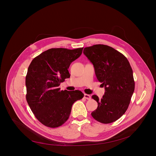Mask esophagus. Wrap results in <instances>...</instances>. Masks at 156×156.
<instances>
[{"mask_svg": "<svg viewBox=\"0 0 156 156\" xmlns=\"http://www.w3.org/2000/svg\"><path fill=\"white\" fill-rule=\"evenodd\" d=\"M84 98L87 100H90L91 99V96L88 94H84Z\"/></svg>", "mask_w": 156, "mask_h": 156, "instance_id": "1", "label": "esophagus"}]
</instances>
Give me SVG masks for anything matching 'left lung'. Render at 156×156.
Instances as JSON below:
<instances>
[{"label": "left lung", "instance_id": "1", "mask_svg": "<svg viewBox=\"0 0 156 156\" xmlns=\"http://www.w3.org/2000/svg\"><path fill=\"white\" fill-rule=\"evenodd\" d=\"M84 55L91 62L95 75L105 92L91 116L99 122L110 123L120 118L127 110L135 89L133 71L127 58L113 48L103 44L87 47Z\"/></svg>", "mask_w": 156, "mask_h": 156}]
</instances>
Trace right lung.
Instances as JSON below:
<instances>
[{"label":"right lung","instance_id":"obj_1","mask_svg":"<svg viewBox=\"0 0 156 156\" xmlns=\"http://www.w3.org/2000/svg\"><path fill=\"white\" fill-rule=\"evenodd\" d=\"M83 48H51L34 58L26 76V100L36 118L46 127H58L68 119L73 103L84 97L81 91L60 90L70 77L68 69Z\"/></svg>","mask_w":156,"mask_h":156}]
</instances>
